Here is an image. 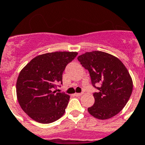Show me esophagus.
Returning a JSON list of instances; mask_svg holds the SVG:
<instances>
[{
  "label": "esophagus",
  "instance_id": "obj_1",
  "mask_svg": "<svg viewBox=\"0 0 145 145\" xmlns=\"http://www.w3.org/2000/svg\"><path fill=\"white\" fill-rule=\"evenodd\" d=\"M74 95H75V96H76V97H80V96H81V95H83V93H75Z\"/></svg>",
  "mask_w": 145,
  "mask_h": 145
}]
</instances>
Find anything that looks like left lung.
Listing matches in <instances>:
<instances>
[{"label":"left lung","mask_w":145,"mask_h":145,"mask_svg":"<svg viewBox=\"0 0 145 145\" xmlns=\"http://www.w3.org/2000/svg\"><path fill=\"white\" fill-rule=\"evenodd\" d=\"M89 71L91 84L98 89L94 93L95 103L88 112L97 119L106 120L119 113L133 91V80L123 62L108 53L94 50L77 57ZM100 84V87H96Z\"/></svg>","instance_id":"obj_1"}]
</instances>
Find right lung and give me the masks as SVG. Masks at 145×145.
Returning a JSON list of instances; mask_svg holds the SVG:
<instances>
[{"label":"right lung","instance_id":"obj_1","mask_svg":"<svg viewBox=\"0 0 145 145\" xmlns=\"http://www.w3.org/2000/svg\"><path fill=\"white\" fill-rule=\"evenodd\" d=\"M77 52L56 51L34 57L20 71L16 95L20 106L33 120L49 123L64 115L70 96L53 91L62 82L65 67Z\"/></svg>","mask_w":145,"mask_h":145}]
</instances>
